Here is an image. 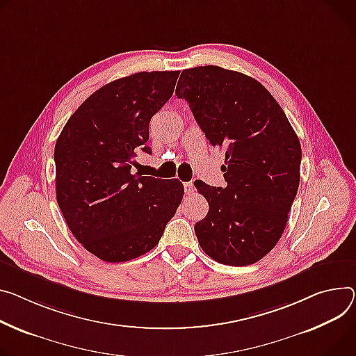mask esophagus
<instances>
[{"mask_svg":"<svg viewBox=\"0 0 356 356\" xmlns=\"http://www.w3.org/2000/svg\"><path fill=\"white\" fill-rule=\"evenodd\" d=\"M195 184H193L191 181H187V183H184V191H186V195L187 196H191V195H195Z\"/></svg>","mask_w":356,"mask_h":356,"instance_id":"1","label":"esophagus"}]
</instances>
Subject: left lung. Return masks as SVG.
<instances>
[{"label":"left lung","instance_id":"1","mask_svg":"<svg viewBox=\"0 0 356 356\" xmlns=\"http://www.w3.org/2000/svg\"><path fill=\"white\" fill-rule=\"evenodd\" d=\"M213 146L225 187L196 181L209 202L195 233L221 264L260 261L280 241L300 186L301 143L273 95L251 76L216 65L184 70L176 88Z\"/></svg>","mask_w":356,"mask_h":356}]
</instances>
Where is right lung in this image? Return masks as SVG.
Wrapping results in <instances>:
<instances>
[{
    "instance_id": "right-lung-1",
    "label": "right lung",
    "mask_w": 356,
    "mask_h": 356,
    "mask_svg": "<svg viewBox=\"0 0 356 356\" xmlns=\"http://www.w3.org/2000/svg\"><path fill=\"white\" fill-rule=\"evenodd\" d=\"M179 71L116 79L75 111L55 145L56 202L75 238L106 263L154 248L181 203L179 179L134 175L149 123L173 95Z\"/></svg>"
}]
</instances>
